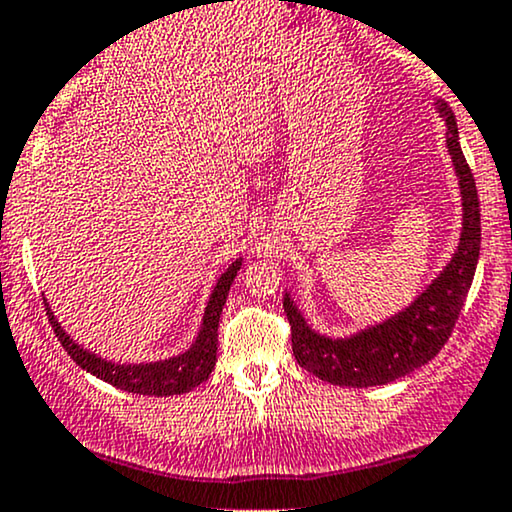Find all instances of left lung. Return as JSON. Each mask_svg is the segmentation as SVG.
I'll use <instances>...</instances> for the list:
<instances>
[{
    "label": "left lung",
    "mask_w": 512,
    "mask_h": 512,
    "mask_svg": "<svg viewBox=\"0 0 512 512\" xmlns=\"http://www.w3.org/2000/svg\"><path fill=\"white\" fill-rule=\"evenodd\" d=\"M445 120V144L462 195V233L457 250L424 293L387 320L370 325L351 337H325L305 322L293 303L291 293L284 296V310L291 325L293 356L298 366L320 380L342 387L387 385L404 378L411 370L426 366L448 342L452 327L472 286L481 248V214L477 182L464 161L460 132L448 103L436 101Z\"/></svg>",
    "instance_id": "8db88e82"
}]
</instances>
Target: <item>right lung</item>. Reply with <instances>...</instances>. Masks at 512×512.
Returning a JSON list of instances; mask_svg holds the SVG:
<instances>
[{
  "mask_svg": "<svg viewBox=\"0 0 512 512\" xmlns=\"http://www.w3.org/2000/svg\"><path fill=\"white\" fill-rule=\"evenodd\" d=\"M240 264L243 257H238L231 267L226 269L216 281L214 291H211L207 308H204L202 327H199L197 339L187 351H182L178 356H170L166 361H151V363H115L105 361V358L96 356L93 351L84 349L81 344H76L67 332L62 330V325L57 322L55 313L50 310L48 301H45V310H48V320L55 330L57 339L64 346L69 356L79 363L86 373L96 375V378L105 380L113 387H120L125 392H137V395H149V397H170V395H182V392H190L192 387L209 378V373L216 366V344H219V317L226 303L228 291H231L233 279L240 272Z\"/></svg>",
  "mask_w": 512,
  "mask_h": 512,
  "instance_id": "add662e5",
  "label": "right lung"
}]
</instances>
